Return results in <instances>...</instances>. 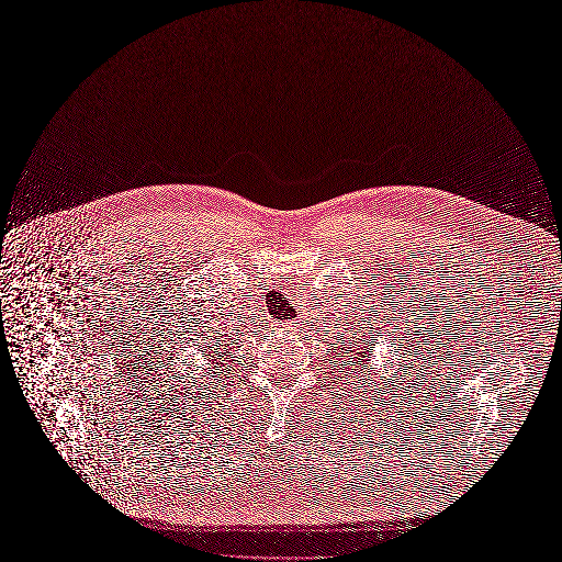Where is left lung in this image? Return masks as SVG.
I'll list each match as a JSON object with an SVG mask.
<instances>
[{"label":"left lung","mask_w":562,"mask_h":562,"mask_svg":"<svg viewBox=\"0 0 562 562\" xmlns=\"http://www.w3.org/2000/svg\"><path fill=\"white\" fill-rule=\"evenodd\" d=\"M340 347H345V345H340ZM345 353H349L347 362H351V367H358V364L367 367V358L371 356V349L369 351L362 349V342L356 347H353V342H349V347H345Z\"/></svg>","instance_id":"8db88e82"}]
</instances>
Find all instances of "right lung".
I'll list each match as a JSON object with an SVG mask.
<instances>
[{
  "label": "right lung",
  "instance_id": "right-lung-1",
  "mask_svg": "<svg viewBox=\"0 0 562 562\" xmlns=\"http://www.w3.org/2000/svg\"><path fill=\"white\" fill-rule=\"evenodd\" d=\"M209 345H211V351L204 349V353H215L217 347H226V345H222V336H209Z\"/></svg>",
  "mask_w": 562,
  "mask_h": 562
}]
</instances>
